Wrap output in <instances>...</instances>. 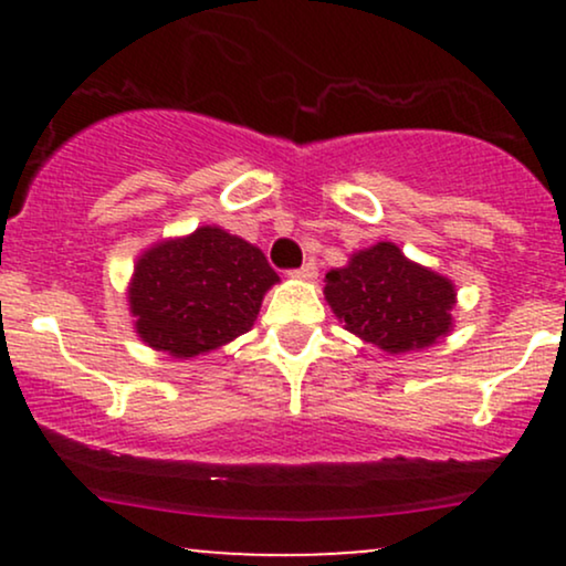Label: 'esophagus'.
<instances>
[{
	"label": "esophagus",
	"instance_id": "34e87169",
	"mask_svg": "<svg viewBox=\"0 0 566 566\" xmlns=\"http://www.w3.org/2000/svg\"><path fill=\"white\" fill-rule=\"evenodd\" d=\"M290 274L297 276V279H316V274H319V269H316L314 261H308V263H303L301 269L290 271Z\"/></svg>",
	"mask_w": 566,
	"mask_h": 566
}]
</instances>
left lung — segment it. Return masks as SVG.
I'll return each instance as SVG.
<instances>
[{
    "label": "left lung",
    "instance_id": "1",
    "mask_svg": "<svg viewBox=\"0 0 566 566\" xmlns=\"http://www.w3.org/2000/svg\"><path fill=\"white\" fill-rule=\"evenodd\" d=\"M324 295L348 333L388 354L426 348L450 333L452 282L407 261L391 242L356 252L346 269L329 271Z\"/></svg>",
    "mask_w": 566,
    "mask_h": 566
}]
</instances>
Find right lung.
I'll return each mask as SVG.
<instances>
[{
    "instance_id": "1",
    "label": "right lung",
    "mask_w": 566,
    "mask_h": 566,
    "mask_svg": "<svg viewBox=\"0 0 566 566\" xmlns=\"http://www.w3.org/2000/svg\"><path fill=\"white\" fill-rule=\"evenodd\" d=\"M274 282L276 271L258 247L205 226L140 258L129 311L148 346L186 359L244 335Z\"/></svg>"
}]
</instances>
